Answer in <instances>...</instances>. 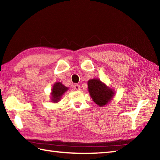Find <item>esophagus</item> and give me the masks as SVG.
<instances>
[{"instance_id":"1","label":"esophagus","mask_w":160,"mask_h":160,"mask_svg":"<svg viewBox=\"0 0 160 160\" xmlns=\"http://www.w3.org/2000/svg\"><path fill=\"white\" fill-rule=\"evenodd\" d=\"M80 88H81V87H80V84H74L73 89L75 91H80Z\"/></svg>"}]
</instances>
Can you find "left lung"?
I'll use <instances>...</instances> for the list:
<instances>
[{"label":"left lung","mask_w":160,"mask_h":160,"mask_svg":"<svg viewBox=\"0 0 160 160\" xmlns=\"http://www.w3.org/2000/svg\"><path fill=\"white\" fill-rule=\"evenodd\" d=\"M88 91L93 101L102 107L111 102L115 96L114 89L108 87L98 78H93L87 82Z\"/></svg>","instance_id":"8db88e82"}]
</instances>
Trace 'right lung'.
Segmentation results:
<instances>
[{
    "instance_id": "1",
    "label": "right lung",
    "mask_w": 160,
    "mask_h": 160,
    "mask_svg": "<svg viewBox=\"0 0 160 160\" xmlns=\"http://www.w3.org/2000/svg\"><path fill=\"white\" fill-rule=\"evenodd\" d=\"M69 90V88L65 87L60 82H57L53 84L51 92V102L53 103H58L60 100L64 93Z\"/></svg>"
}]
</instances>
